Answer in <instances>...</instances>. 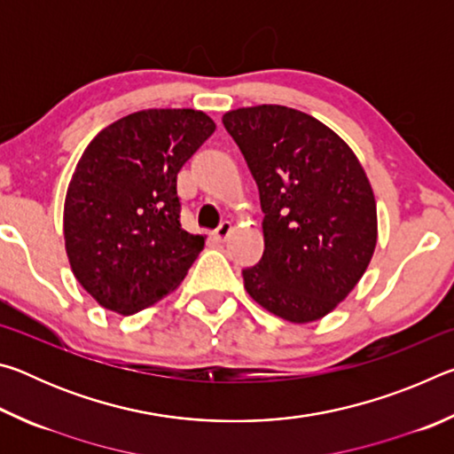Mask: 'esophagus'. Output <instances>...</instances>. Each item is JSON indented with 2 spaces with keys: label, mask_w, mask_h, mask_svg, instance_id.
<instances>
[{
  "label": "esophagus",
  "mask_w": 454,
  "mask_h": 454,
  "mask_svg": "<svg viewBox=\"0 0 454 454\" xmlns=\"http://www.w3.org/2000/svg\"><path fill=\"white\" fill-rule=\"evenodd\" d=\"M230 232H232V222L224 220V222H222V224L216 228V232H214V238H216L218 242H224L226 238L230 236Z\"/></svg>",
  "instance_id": "obj_1"
}]
</instances>
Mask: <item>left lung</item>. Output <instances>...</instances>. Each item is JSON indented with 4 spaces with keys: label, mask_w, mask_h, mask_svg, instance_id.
Wrapping results in <instances>:
<instances>
[{
    "label": "left lung",
    "mask_w": 454,
    "mask_h": 454,
    "mask_svg": "<svg viewBox=\"0 0 454 454\" xmlns=\"http://www.w3.org/2000/svg\"><path fill=\"white\" fill-rule=\"evenodd\" d=\"M258 184L264 254L244 288L268 312L318 320L363 278L376 246V202L363 166L333 129L286 106L222 118Z\"/></svg>",
    "instance_id": "left-lung-1"
}]
</instances>
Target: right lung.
Returning <instances> with one entry per match:
<instances>
[{"label":"right lung","instance_id":"right-lung-1","mask_svg":"<svg viewBox=\"0 0 454 454\" xmlns=\"http://www.w3.org/2000/svg\"><path fill=\"white\" fill-rule=\"evenodd\" d=\"M214 129L198 110H142L83 150L64 206L66 250L104 309H148L194 264L204 236L182 228L178 172Z\"/></svg>","mask_w":454,"mask_h":454}]
</instances>
